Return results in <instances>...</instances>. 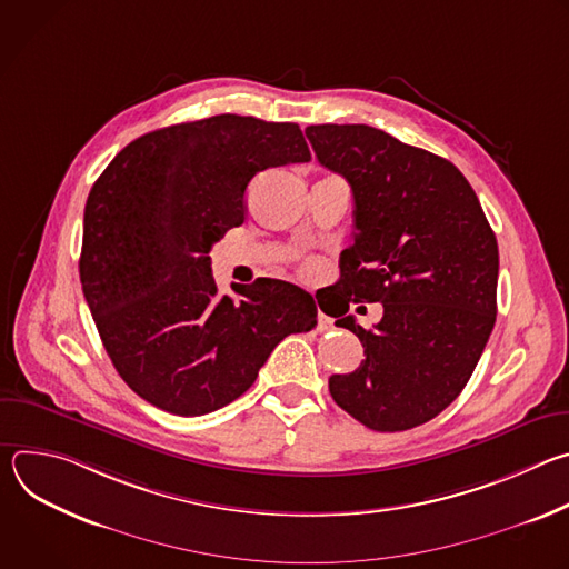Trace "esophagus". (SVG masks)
Returning <instances> with one entry per match:
<instances>
[{
	"instance_id": "esophagus-1",
	"label": "esophagus",
	"mask_w": 569,
	"mask_h": 569,
	"mask_svg": "<svg viewBox=\"0 0 569 569\" xmlns=\"http://www.w3.org/2000/svg\"><path fill=\"white\" fill-rule=\"evenodd\" d=\"M317 327H319L321 331H329V329L333 327V321H331V317H327L323 312H319V315H317Z\"/></svg>"
}]
</instances>
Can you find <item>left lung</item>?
<instances>
[{
	"instance_id": "1",
	"label": "left lung",
	"mask_w": 569,
	"mask_h": 569,
	"mask_svg": "<svg viewBox=\"0 0 569 569\" xmlns=\"http://www.w3.org/2000/svg\"><path fill=\"white\" fill-rule=\"evenodd\" d=\"M306 137L353 193V246L338 281L347 309L383 303L369 332L352 316L336 321L360 338L365 360L329 378L331 396L376 432L428 423L461 393L493 331L496 233L448 159L362 123L308 126Z\"/></svg>"
}]
</instances>
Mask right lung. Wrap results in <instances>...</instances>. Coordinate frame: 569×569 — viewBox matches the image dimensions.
<instances>
[{"mask_svg": "<svg viewBox=\"0 0 569 569\" xmlns=\"http://www.w3.org/2000/svg\"><path fill=\"white\" fill-rule=\"evenodd\" d=\"M308 159L297 123L218 114L130 141L94 182L80 283L114 369L154 408H224L286 336L317 323L315 299L288 281L218 295L209 257L246 220L257 173Z\"/></svg>", "mask_w": 569, "mask_h": 569, "instance_id": "1", "label": "right lung"}]
</instances>
